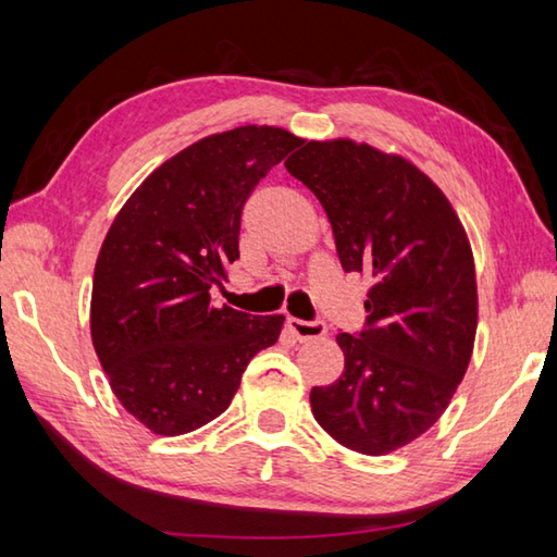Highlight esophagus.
<instances>
[{"label":"esophagus","instance_id":"obj_1","mask_svg":"<svg viewBox=\"0 0 557 557\" xmlns=\"http://www.w3.org/2000/svg\"><path fill=\"white\" fill-rule=\"evenodd\" d=\"M287 329L299 338V342H314V338H322L326 334L324 322H305V319L297 317L287 319Z\"/></svg>","mask_w":557,"mask_h":557}]
</instances>
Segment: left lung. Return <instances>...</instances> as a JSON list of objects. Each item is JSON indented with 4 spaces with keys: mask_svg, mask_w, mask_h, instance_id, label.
<instances>
[{
    "mask_svg": "<svg viewBox=\"0 0 557 557\" xmlns=\"http://www.w3.org/2000/svg\"><path fill=\"white\" fill-rule=\"evenodd\" d=\"M285 166L324 206L342 268L373 277L366 329L336 336L344 373L312 388V412L338 445L388 455L435 425L471 361L465 225L425 172L366 143L312 139Z\"/></svg>",
    "mask_w": 557,
    "mask_h": 557,
    "instance_id": "left-lung-1",
    "label": "left lung"
}]
</instances>
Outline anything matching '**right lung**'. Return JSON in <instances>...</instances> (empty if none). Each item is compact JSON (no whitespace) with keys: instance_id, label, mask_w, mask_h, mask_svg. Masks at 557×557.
<instances>
[{"instance_id":"add662e5","label":"right lung","mask_w":557,"mask_h":557,"mask_svg":"<svg viewBox=\"0 0 557 557\" xmlns=\"http://www.w3.org/2000/svg\"><path fill=\"white\" fill-rule=\"evenodd\" d=\"M299 145L268 125L203 137L139 184L102 240L92 346L122 408L154 435L219 418L250 358L277 342L285 317L215 307L211 292L238 260L252 188Z\"/></svg>"}]
</instances>
